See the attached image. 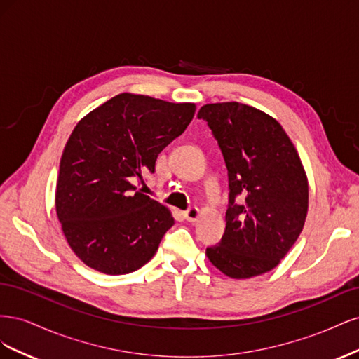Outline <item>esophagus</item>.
Here are the masks:
<instances>
[{"label": "esophagus", "instance_id": "esophagus-1", "mask_svg": "<svg viewBox=\"0 0 359 359\" xmlns=\"http://www.w3.org/2000/svg\"><path fill=\"white\" fill-rule=\"evenodd\" d=\"M201 215V210L196 208V206H193V208H189L187 211H184V219L187 222H196Z\"/></svg>", "mask_w": 359, "mask_h": 359}]
</instances>
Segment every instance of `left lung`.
I'll use <instances>...</instances> for the list:
<instances>
[{
	"label": "left lung",
	"instance_id": "1",
	"mask_svg": "<svg viewBox=\"0 0 359 359\" xmlns=\"http://www.w3.org/2000/svg\"><path fill=\"white\" fill-rule=\"evenodd\" d=\"M198 118L212 130L229 175V208L210 262L231 278L274 269L307 219L309 180L297 148L276 118L238 102L203 104ZM238 194L245 202L234 203Z\"/></svg>",
	"mask_w": 359,
	"mask_h": 359
}]
</instances>
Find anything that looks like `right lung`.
I'll return each instance as SVG.
<instances>
[{
    "instance_id": "right-lung-1",
    "label": "right lung",
    "mask_w": 359,
    "mask_h": 359,
    "mask_svg": "<svg viewBox=\"0 0 359 359\" xmlns=\"http://www.w3.org/2000/svg\"><path fill=\"white\" fill-rule=\"evenodd\" d=\"M196 104L123 93L76 124L64 147L55 208L82 262L121 276L149 262L170 227L169 208L135 191L157 156L187 128Z\"/></svg>"
}]
</instances>
